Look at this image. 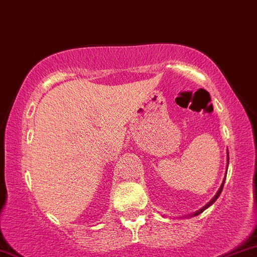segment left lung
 I'll return each mask as SVG.
<instances>
[{"label": "left lung", "instance_id": "8db88e82", "mask_svg": "<svg viewBox=\"0 0 257 257\" xmlns=\"http://www.w3.org/2000/svg\"><path fill=\"white\" fill-rule=\"evenodd\" d=\"M228 161H229V157H228V152H227V168H228ZM226 174H227V172H226ZM225 180H226V178H223V181H222V184H221V186H220V188H219V191H217L216 192V194H215V196L213 197V198H211V200L210 202H208V204H205L204 206H203L202 209H199V210H197L196 213H193V214H191L190 216L192 217V216H197V215H199V214H202L203 211L205 210V209H208L209 206H210L211 204H214L215 203V200H216L217 198H219V196H220V193H221V191H222V188H223V184H225ZM185 217H187V216H185Z\"/></svg>", "mask_w": 257, "mask_h": 257}]
</instances>
